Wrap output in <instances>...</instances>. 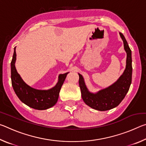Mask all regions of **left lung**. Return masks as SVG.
<instances>
[{
    "instance_id": "8db88e82",
    "label": "left lung",
    "mask_w": 146,
    "mask_h": 146,
    "mask_svg": "<svg viewBox=\"0 0 146 146\" xmlns=\"http://www.w3.org/2000/svg\"><path fill=\"white\" fill-rule=\"evenodd\" d=\"M125 52L127 53L126 67L120 78L111 86L96 93L89 91L82 75H79V86L84 102L91 108L98 111H107L117 107L124 98L129 91L132 80L131 50L122 33H120Z\"/></svg>"
}]
</instances>
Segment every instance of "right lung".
I'll use <instances>...</instances> for the list:
<instances>
[{
  "label": "right lung",
  "instance_id": "right-lung-1",
  "mask_svg": "<svg viewBox=\"0 0 146 146\" xmlns=\"http://www.w3.org/2000/svg\"><path fill=\"white\" fill-rule=\"evenodd\" d=\"M16 47L11 62V78L13 88L17 97L29 107L38 110L50 108L57 102L59 93L68 73L60 74L55 87L48 90H39L30 87L24 82L15 68Z\"/></svg>",
  "mask_w": 146,
  "mask_h": 146
}]
</instances>
